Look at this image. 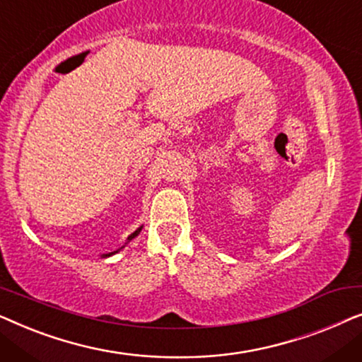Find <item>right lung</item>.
Masks as SVG:
<instances>
[{
    "label": "right lung",
    "mask_w": 362,
    "mask_h": 362,
    "mask_svg": "<svg viewBox=\"0 0 362 362\" xmlns=\"http://www.w3.org/2000/svg\"><path fill=\"white\" fill-rule=\"evenodd\" d=\"M140 232H141V227H138V229H136L135 232H133L132 235H128V239H127V244H128V242H130L132 239H135V237H136L138 234H140ZM123 247H125V245H123ZM123 247H122V249H123ZM118 250H120V249H118ZM118 250H115V252H110V254H103V257H110V255H113V254H117Z\"/></svg>",
    "instance_id": "add662e5"
}]
</instances>
